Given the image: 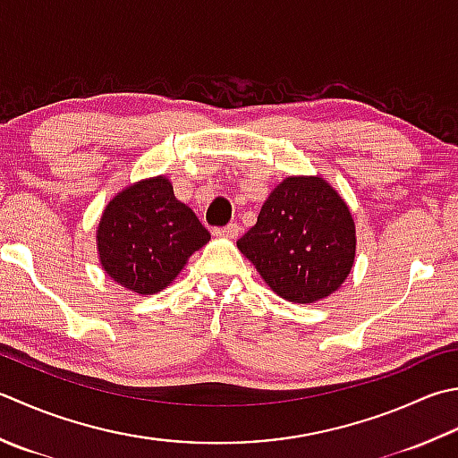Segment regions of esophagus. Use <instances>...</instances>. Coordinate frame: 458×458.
<instances>
[{
    "instance_id": "obj_1",
    "label": "esophagus",
    "mask_w": 458,
    "mask_h": 458,
    "mask_svg": "<svg viewBox=\"0 0 458 458\" xmlns=\"http://www.w3.org/2000/svg\"><path fill=\"white\" fill-rule=\"evenodd\" d=\"M214 234L222 236V238H230L234 240L240 234V226L238 224H228V226H222V228H214Z\"/></svg>"
}]
</instances>
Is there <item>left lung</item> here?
<instances>
[{
    "label": "left lung",
    "instance_id": "8db88e82",
    "mask_svg": "<svg viewBox=\"0 0 458 458\" xmlns=\"http://www.w3.org/2000/svg\"><path fill=\"white\" fill-rule=\"evenodd\" d=\"M236 244L280 298L313 303L342 288L352 272L355 222L324 178L288 176Z\"/></svg>",
    "mask_w": 458,
    "mask_h": 458
}]
</instances>
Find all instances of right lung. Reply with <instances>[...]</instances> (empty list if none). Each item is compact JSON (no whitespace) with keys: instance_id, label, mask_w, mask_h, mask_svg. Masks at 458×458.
Masks as SVG:
<instances>
[{"instance_id":"1","label":"right lung","mask_w":458,"mask_h":458,"mask_svg":"<svg viewBox=\"0 0 458 458\" xmlns=\"http://www.w3.org/2000/svg\"><path fill=\"white\" fill-rule=\"evenodd\" d=\"M210 240L196 214L176 200L166 176L124 188L106 204L97 228L105 274L139 295L165 290Z\"/></svg>"}]
</instances>
